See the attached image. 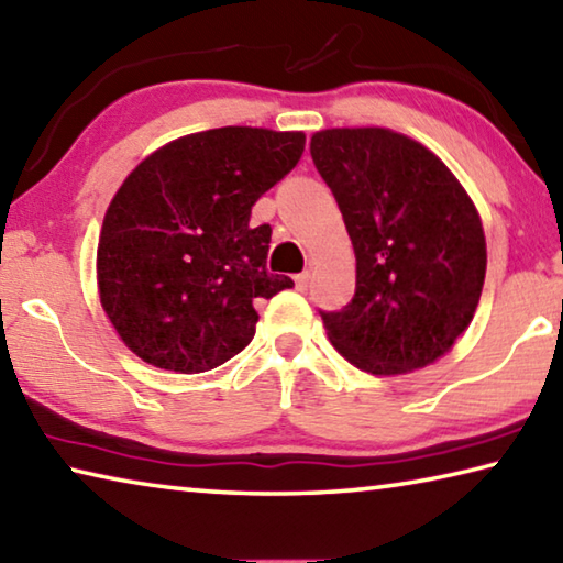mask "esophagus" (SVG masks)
<instances>
[{"instance_id": "1", "label": "esophagus", "mask_w": 563, "mask_h": 563, "mask_svg": "<svg viewBox=\"0 0 563 563\" xmlns=\"http://www.w3.org/2000/svg\"><path fill=\"white\" fill-rule=\"evenodd\" d=\"M308 285H310V273H300V275H295V288H298L300 292H302V290H308Z\"/></svg>"}]
</instances>
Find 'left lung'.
I'll use <instances>...</instances> for the list:
<instances>
[{"label": "left lung", "mask_w": 563, "mask_h": 563, "mask_svg": "<svg viewBox=\"0 0 563 563\" xmlns=\"http://www.w3.org/2000/svg\"><path fill=\"white\" fill-rule=\"evenodd\" d=\"M310 154L357 258L355 298L320 312L332 347L377 377L432 365L470 328L484 288L487 241L470 194L393 129H322Z\"/></svg>", "instance_id": "8db88e82"}]
</instances>
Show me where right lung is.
<instances>
[{"label": "right lung", "instance_id": "obj_1", "mask_svg": "<svg viewBox=\"0 0 563 563\" xmlns=\"http://www.w3.org/2000/svg\"><path fill=\"white\" fill-rule=\"evenodd\" d=\"M302 131L223 126L168 141L123 178L97 247L101 308L133 355L196 375L255 335L253 302L292 288L265 271L251 208L302 156Z\"/></svg>", "mask_w": 563, "mask_h": 563}]
</instances>
